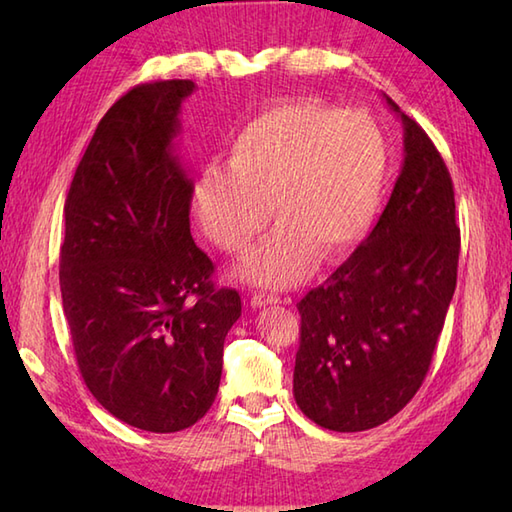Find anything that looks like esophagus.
I'll return each mask as SVG.
<instances>
[{"mask_svg": "<svg viewBox=\"0 0 512 512\" xmlns=\"http://www.w3.org/2000/svg\"><path fill=\"white\" fill-rule=\"evenodd\" d=\"M277 303H290V299H284V301H281L279 297H268V295H253V297H250V306H253V308L277 306Z\"/></svg>", "mask_w": 512, "mask_h": 512, "instance_id": "esophagus-1", "label": "esophagus"}]
</instances>
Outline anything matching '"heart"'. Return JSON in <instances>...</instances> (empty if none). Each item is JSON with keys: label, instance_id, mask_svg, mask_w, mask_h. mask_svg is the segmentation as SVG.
Instances as JSON below:
<instances>
[{"label": "heart", "instance_id": "b5f03b06", "mask_svg": "<svg viewBox=\"0 0 512 512\" xmlns=\"http://www.w3.org/2000/svg\"><path fill=\"white\" fill-rule=\"evenodd\" d=\"M389 145L372 116L321 101H281L259 110L228 143L226 169L206 167L191 206L202 233L228 253L250 286L288 288L310 275L321 255L339 262L361 242L383 202Z\"/></svg>", "mask_w": 512, "mask_h": 512}]
</instances>
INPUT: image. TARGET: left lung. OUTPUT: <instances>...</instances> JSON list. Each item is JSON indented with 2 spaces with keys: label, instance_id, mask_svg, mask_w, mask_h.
I'll return each mask as SVG.
<instances>
[{
  "label": "left lung",
  "instance_id": "8db88e82",
  "mask_svg": "<svg viewBox=\"0 0 512 512\" xmlns=\"http://www.w3.org/2000/svg\"><path fill=\"white\" fill-rule=\"evenodd\" d=\"M385 101L405 129L391 198L350 259L297 303L295 400L312 422L341 433L387 422L420 389L458 279L449 169L424 129Z\"/></svg>",
  "mask_w": 512,
  "mask_h": 512
}]
</instances>
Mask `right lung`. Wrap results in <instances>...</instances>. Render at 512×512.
I'll list each match as a JSON object with an SVG mask.
<instances>
[{
	"mask_svg": "<svg viewBox=\"0 0 512 512\" xmlns=\"http://www.w3.org/2000/svg\"><path fill=\"white\" fill-rule=\"evenodd\" d=\"M193 81L121 96L90 140L65 200L61 297L85 385L114 418L151 433L211 409L242 299L215 288L191 237L193 180L178 156Z\"/></svg>",
	"mask_w": 512,
	"mask_h": 512,
	"instance_id": "right-lung-1",
	"label": "right lung"
}]
</instances>
